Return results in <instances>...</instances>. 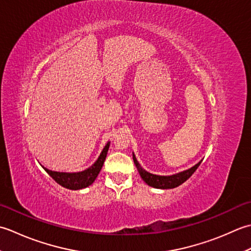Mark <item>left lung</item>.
Listing matches in <instances>:
<instances>
[{
	"mask_svg": "<svg viewBox=\"0 0 251 251\" xmlns=\"http://www.w3.org/2000/svg\"><path fill=\"white\" fill-rule=\"evenodd\" d=\"M133 161H134L135 167L137 168V170H139L141 177L144 180V182L146 184H148V185L151 187L161 188V190H167V188H175L178 185H181V184L185 182L187 178H190L193 173L196 171V169L199 167V165H201L202 160L199 161L197 165L192 167L191 169H188V170H185L183 172L177 173V175L170 176H155V175H151V173H150V172L145 171L144 169L140 166V163L137 162L134 154H133Z\"/></svg>",
	"mask_w": 251,
	"mask_h": 251,
	"instance_id": "8db88e82",
	"label": "left lung"
}]
</instances>
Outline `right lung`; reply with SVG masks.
<instances>
[{
    "label": "right lung",
    "mask_w": 251,
    "mask_h": 251,
    "mask_svg": "<svg viewBox=\"0 0 251 251\" xmlns=\"http://www.w3.org/2000/svg\"><path fill=\"white\" fill-rule=\"evenodd\" d=\"M110 145V142H108L104 147V150L101 151L100 157L97 158V160L94 162V165H92L89 169H86L84 171L76 172V173H66V172H56L49 170V169L44 168L43 169L47 171L50 177L53 180L58 183L65 188H68V190H81V188H85L90 186L92 183L95 181V178L99 176L101 167L104 165V161L106 159L107 151H108V148Z\"/></svg>",
    "instance_id": "add662e5"
}]
</instances>
